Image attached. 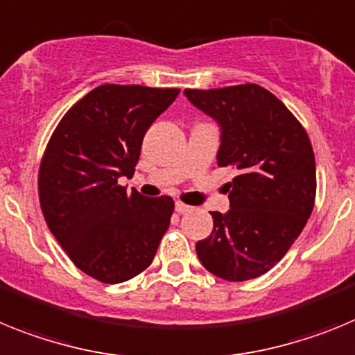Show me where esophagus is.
I'll return each mask as SVG.
<instances>
[{
    "instance_id": "1",
    "label": "esophagus",
    "mask_w": 355,
    "mask_h": 355,
    "mask_svg": "<svg viewBox=\"0 0 355 355\" xmlns=\"http://www.w3.org/2000/svg\"><path fill=\"white\" fill-rule=\"evenodd\" d=\"M191 209L193 207H189V205H186V203H182V202L175 203V211H177L178 214H186V212H189Z\"/></svg>"
}]
</instances>
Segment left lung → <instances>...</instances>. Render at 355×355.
Wrapping results in <instances>:
<instances>
[{"label":"left lung","mask_w":355,"mask_h":355,"mask_svg":"<svg viewBox=\"0 0 355 355\" xmlns=\"http://www.w3.org/2000/svg\"><path fill=\"white\" fill-rule=\"evenodd\" d=\"M184 96L220 126L218 166L239 171L227 184L230 209L196 243L200 263L232 282L275 266L306 227L316 195L311 141L286 105L261 85L186 89Z\"/></svg>","instance_id":"obj_1"}]
</instances>
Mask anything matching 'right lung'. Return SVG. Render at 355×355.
Wrapping results in <instances>:
<instances>
[{
	"label": "right lung",
	"mask_w": 355,
	"mask_h": 355,
	"mask_svg": "<svg viewBox=\"0 0 355 355\" xmlns=\"http://www.w3.org/2000/svg\"><path fill=\"white\" fill-rule=\"evenodd\" d=\"M180 89L100 85L67 110L39 169L49 230L80 270L119 284L152 264L169 227V196L126 193L146 130Z\"/></svg>",
	"instance_id": "1"
}]
</instances>
